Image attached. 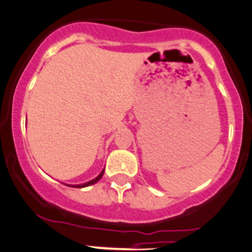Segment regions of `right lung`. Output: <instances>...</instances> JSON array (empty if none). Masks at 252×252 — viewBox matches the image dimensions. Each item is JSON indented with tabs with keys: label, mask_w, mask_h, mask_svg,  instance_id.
<instances>
[{
	"label": "right lung",
	"mask_w": 252,
	"mask_h": 252,
	"mask_svg": "<svg viewBox=\"0 0 252 252\" xmlns=\"http://www.w3.org/2000/svg\"><path fill=\"white\" fill-rule=\"evenodd\" d=\"M103 174H104V169H103V170L101 171V174H99L98 176H97L96 178H94V180L89 181V182H87V183H83V184H74V186H69V187H71V188H86V187L93 186V184L97 183V182H98L99 180H101L102 176H103Z\"/></svg>",
	"instance_id": "obj_1"
}]
</instances>
